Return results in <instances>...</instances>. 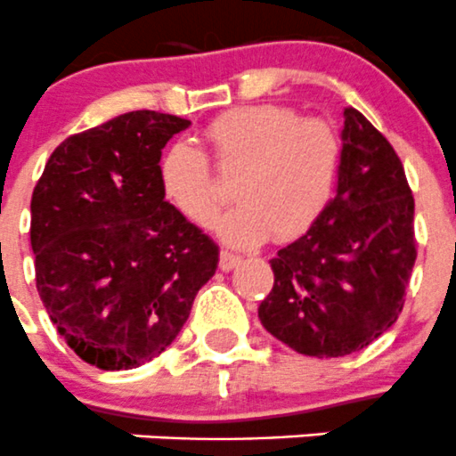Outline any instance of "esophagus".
I'll use <instances>...</instances> for the list:
<instances>
[{"instance_id": "esophagus-1", "label": "esophagus", "mask_w": 456, "mask_h": 456, "mask_svg": "<svg viewBox=\"0 0 456 456\" xmlns=\"http://www.w3.org/2000/svg\"><path fill=\"white\" fill-rule=\"evenodd\" d=\"M240 256L238 254H232V251H220V269H223V272H232L233 267H238V265H240Z\"/></svg>"}]
</instances>
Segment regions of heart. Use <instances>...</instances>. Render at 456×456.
<instances>
[{"label": "heart", "mask_w": 456, "mask_h": 456, "mask_svg": "<svg viewBox=\"0 0 456 456\" xmlns=\"http://www.w3.org/2000/svg\"><path fill=\"white\" fill-rule=\"evenodd\" d=\"M202 140L216 165L233 175L240 205L216 220L232 245H256L267 236L291 240L316 224L334 196L340 140L322 120H300L289 106H242L216 118ZM160 191L193 223H209L218 209L209 162L189 142L167 149L158 165Z\"/></svg>", "instance_id": "b5f03b06"}]
</instances>
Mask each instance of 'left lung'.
<instances>
[{"instance_id": "8db88e82", "label": "left lung", "mask_w": 456, "mask_h": 456, "mask_svg": "<svg viewBox=\"0 0 456 456\" xmlns=\"http://www.w3.org/2000/svg\"><path fill=\"white\" fill-rule=\"evenodd\" d=\"M336 196L309 232L272 258L265 330L305 356L359 352L390 330L417 260L414 198L392 144L356 109L343 110Z\"/></svg>"}]
</instances>
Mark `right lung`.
<instances>
[{
    "label": "right lung",
    "instance_id": "obj_1",
    "mask_svg": "<svg viewBox=\"0 0 456 456\" xmlns=\"http://www.w3.org/2000/svg\"><path fill=\"white\" fill-rule=\"evenodd\" d=\"M189 120L131 110L66 138L30 200L39 298L66 346L100 370L156 359L180 334L218 247L165 200L162 149Z\"/></svg>",
    "mask_w": 456,
    "mask_h": 456
}]
</instances>
